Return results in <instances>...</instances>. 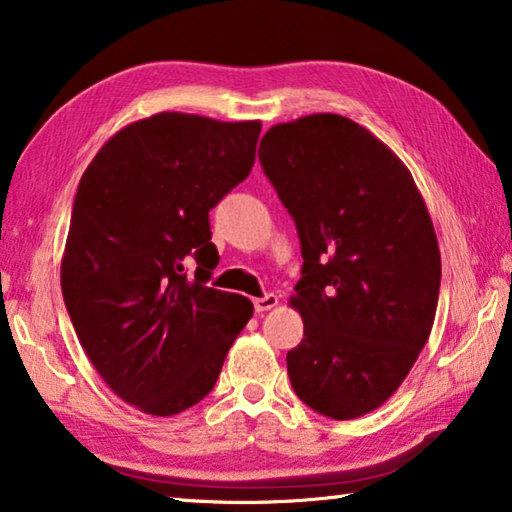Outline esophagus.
Masks as SVG:
<instances>
[{
    "label": "esophagus",
    "mask_w": 512,
    "mask_h": 512,
    "mask_svg": "<svg viewBox=\"0 0 512 512\" xmlns=\"http://www.w3.org/2000/svg\"><path fill=\"white\" fill-rule=\"evenodd\" d=\"M277 302H280V300H277L275 293H266L264 298H255V300H253V305H255V311H257V314H264V311L277 307Z\"/></svg>",
    "instance_id": "1"
}]
</instances>
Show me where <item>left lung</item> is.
I'll use <instances>...</instances> for the list:
<instances>
[{"mask_svg":"<svg viewBox=\"0 0 512 512\" xmlns=\"http://www.w3.org/2000/svg\"><path fill=\"white\" fill-rule=\"evenodd\" d=\"M259 162L305 259L291 386L320 415L359 418L400 388L431 334L440 250L427 205L384 142L332 112L268 128Z\"/></svg>","mask_w":512,"mask_h":512,"instance_id":"left-lung-1","label":"left lung"}]
</instances>
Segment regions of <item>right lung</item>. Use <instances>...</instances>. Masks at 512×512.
<instances>
[{
	"label": "right lung",
	"instance_id": "obj_1",
	"mask_svg": "<svg viewBox=\"0 0 512 512\" xmlns=\"http://www.w3.org/2000/svg\"><path fill=\"white\" fill-rule=\"evenodd\" d=\"M259 131V121L158 112L112 135L79 183L60 264L65 307L101 379L149 415L201 402L253 316L248 298L205 282L219 264L210 210L248 178Z\"/></svg>",
	"mask_w": 512,
	"mask_h": 512
}]
</instances>
